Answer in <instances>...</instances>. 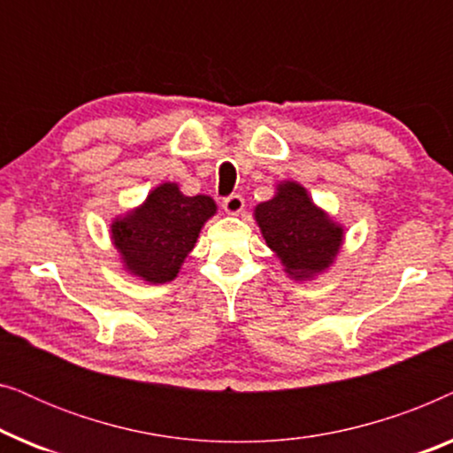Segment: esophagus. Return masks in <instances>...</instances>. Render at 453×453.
<instances>
[{"label":"esophagus","mask_w":453,"mask_h":453,"mask_svg":"<svg viewBox=\"0 0 453 453\" xmlns=\"http://www.w3.org/2000/svg\"><path fill=\"white\" fill-rule=\"evenodd\" d=\"M243 206H245V200L239 194H231L222 200V208H225L228 214H239L241 210H243Z\"/></svg>","instance_id":"esophagus-1"}]
</instances>
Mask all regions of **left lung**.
<instances>
[{
  "instance_id": "left-lung-1",
  "label": "left lung",
  "mask_w": 453,
  "mask_h": 453,
  "mask_svg": "<svg viewBox=\"0 0 453 453\" xmlns=\"http://www.w3.org/2000/svg\"><path fill=\"white\" fill-rule=\"evenodd\" d=\"M256 220L265 243L290 276L307 278L326 270L342 243V226L313 206L296 183H282L274 200L259 203Z\"/></svg>"
}]
</instances>
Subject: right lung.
<instances>
[{"label": "right lung", "mask_w": 453, "mask_h": 453, "mask_svg": "<svg viewBox=\"0 0 453 453\" xmlns=\"http://www.w3.org/2000/svg\"><path fill=\"white\" fill-rule=\"evenodd\" d=\"M214 212L212 197H188L175 183H163L148 196L144 206L113 222V243L135 276L154 284L169 282Z\"/></svg>", "instance_id": "1"}]
</instances>
